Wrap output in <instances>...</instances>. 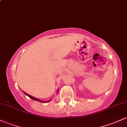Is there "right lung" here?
Instances as JSON below:
<instances>
[{
  "mask_svg": "<svg viewBox=\"0 0 127 127\" xmlns=\"http://www.w3.org/2000/svg\"><path fill=\"white\" fill-rule=\"evenodd\" d=\"M25 93V92H24ZM25 94L26 95H27L28 96V97H30L31 99H33V100H35V101H40V102H43L42 101H40V100H39V99H37V98H35V97H33V96H31V95H28V94H27V93H25ZM46 102H49V101H46ZM44 102H45V101H44Z\"/></svg>",
  "mask_w": 127,
  "mask_h": 127,
  "instance_id": "obj_1",
  "label": "right lung"
}]
</instances>
